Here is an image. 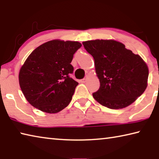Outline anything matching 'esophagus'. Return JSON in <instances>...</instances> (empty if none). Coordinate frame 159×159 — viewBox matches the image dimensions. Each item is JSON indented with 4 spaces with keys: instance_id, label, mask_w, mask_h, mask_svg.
Wrapping results in <instances>:
<instances>
[{
    "instance_id": "obj_1",
    "label": "esophagus",
    "mask_w": 159,
    "mask_h": 159,
    "mask_svg": "<svg viewBox=\"0 0 159 159\" xmlns=\"http://www.w3.org/2000/svg\"><path fill=\"white\" fill-rule=\"evenodd\" d=\"M86 80H87V78H84V79H83L80 80V82H81V83H85Z\"/></svg>"
}]
</instances>
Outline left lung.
Here are the masks:
<instances>
[{
  "instance_id": "left-lung-1",
  "label": "left lung",
  "mask_w": 159,
  "mask_h": 159,
  "mask_svg": "<svg viewBox=\"0 0 159 159\" xmlns=\"http://www.w3.org/2000/svg\"><path fill=\"white\" fill-rule=\"evenodd\" d=\"M83 45L95 60L100 87L93 96L102 106L125 108L144 92L149 69L140 56L114 40H93Z\"/></svg>"
}]
</instances>
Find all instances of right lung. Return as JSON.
<instances>
[{"instance_id": "1", "label": "right lung", "mask_w": 159, "mask_h": 159, "mask_svg": "<svg viewBox=\"0 0 159 159\" xmlns=\"http://www.w3.org/2000/svg\"><path fill=\"white\" fill-rule=\"evenodd\" d=\"M78 41L52 40L36 48L19 73L21 90L35 108L48 114L61 111L71 101L79 83L70 77Z\"/></svg>"}]
</instances>
